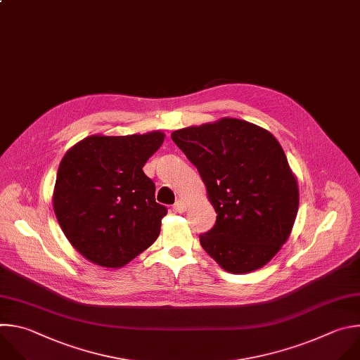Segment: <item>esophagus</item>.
<instances>
[{
    "instance_id": "1",
    "label": "esophagus",
    "mask_w": 360,
    "mask_h": 360,
    "mask_svg": "<svg viewBox=\"0 0 360 360\" xmlns=\"http://www.w3.org/2000/svg\"><path fill=\"white\" fill-rule=\"evenodd\" d=\"M173 210L177 211V212H184L186 211V202L183 200H177L174 204H173Z\"/></svg>"
}]
</instances>
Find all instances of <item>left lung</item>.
Returning <instances> with one entry per match:
<instances>
[{
    "label": "left lung",
    "mask_w": 360,
    "mask_h": 360,
    "mask_svg": "<svg viewBox=\"0 0 360 360\" xmlns=\"http://www.w3.org/2000/svg\"><path fill=\"white\" fill-rule=\"evenodd\" d=\"M197 167L217 214L200 244L226 271L265 265L288 240L298 184L276 139L250 122L226 117L172 133Z\"/></svg>",
    "instance_id": "8db88e82"
}]
</instances>
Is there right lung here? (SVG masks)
<instances>
[{
	"label": "right lung",
	"mask_w": 360,
	"mask_h": 360,
	"mask_svg": "<svg viewBox=\"0 0 360 360\" xmlns=\"http://www.w3.org/2000/svg\"><path fill=\"white\" fill-rule=\"evenodd\" d=\"M165 134L89 136L62 159L53 191L58 223L89 261L119 268L149 248L167 208L143 172Z\"/></svg>",
	"instance_id": "obj_1"
}]
</instances>
